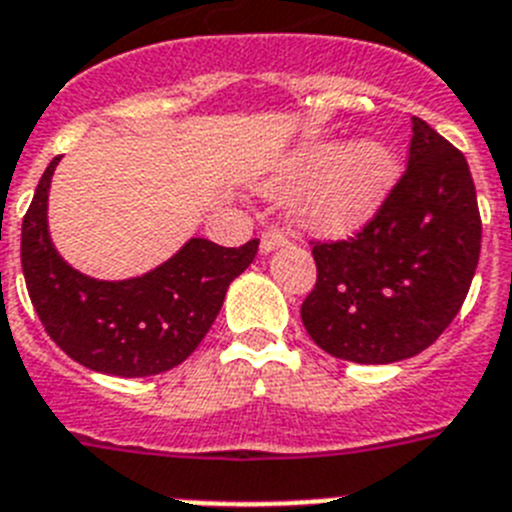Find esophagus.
Here are the masks:
<instances>
[{"instance_id":"obj_1","label":"esophagus","mask_w":512,"mask_h":512,"mask_svg":"<svg viewBox=\"0 0 512 512\" xmlns=\"http://www.w3.org/2000/svg\"><path fill=\"white\" fill-rule=\"evenodd\" d=\"M286 242H288V239H286V234H283L281 229H268V231H265V234H262V239H260L262 255H270V252L281 250V247Z\"/></svg>"}]
</instances>
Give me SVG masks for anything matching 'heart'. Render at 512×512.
<instances>
[{
	"instance_id": "obj_1",
	"label": "heart",
	"mask_w": 512,
	"mask_h": 512,
	"mask_svg": "<svg viewBox=\"0 0 512 512\" xmlns=\"http://www.w3.org/2000/svg\"><path fill=\"white\" fill-rule=\"evenodd\" d=\"M402 177L397 146L384 136L319 139L293 149L273 175L262 180V193H291L296 226L319 237H350L371 224Z\"/></svg>"
}]
</instances>
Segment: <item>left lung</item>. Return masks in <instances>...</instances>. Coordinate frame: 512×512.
Wrapping results in <instances>:
<instances>
[{"label": "left lung", "instance_id": "obj_1", "mask_svg": "<svg viewBox=\"0 0 512 512\" xmlns=\"http://www.w3.org/2000/svg\"><path fill=\"white\" fill-rule=\"evenodd\" d=\"M482 247L469 164L412 118L410 162L379 216L355 239L317 244V286L301 306L309 337L353 363L422 353L459 314Z\"/></svg>", "mask_w": 512, "mask_h": 512}]
</instances>
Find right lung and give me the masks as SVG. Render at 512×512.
<instances>
[{
  "label": "right lung",
  "mask_w": 512,
  "mask_h": 512,
  "mask_svg": "<svg viewBox=\"0 0 512 512\" xmlns=\"http://www.w3.org/2000/svg\"><path fill=\"white\" fill-rule=\"evenodd\" d=\"M61 157L43 172L22 219V273L51 340L97 373L139 379L180 366L219 317L231 281L250 268L257 239L219 247L193 237L154 270L123 281L79 273L48 231V193Z\"/></svg>",
  "instance_id": "1"
}]
</instances>
